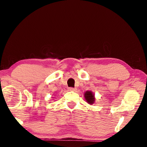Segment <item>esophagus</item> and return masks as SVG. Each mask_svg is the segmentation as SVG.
Segmentation results:
<instances>
[{"label":"esophagus","mask_w":147,"mask_h":147,"mask_svg":"<svg viewBox=\"0 0 147 147\" xmlns=\"http://www.w3.org/2000/svg\"><path fill=\"white\" fill-rule=\"evenodd\" d=\"M68 90H69V91H76V88H68Z\"/></svg>","instance_id":"34e87169"}]
</instances>
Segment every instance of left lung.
Wrapping results in <instances>:
<instances>
[{
  "label": "left lung",
  "mask_w": 147,
  "mask_h": 147,
  "mask_svg": "<svg viewBox=\"0 0 147 147\" xmlns=\"http://www.w3.org/2000/svg\"><path fill=\"white\" fill-rule=\"evenodd\" d=\"M84 97H85L87 102L89 104H93L94 102V100H95L94 94L91 91H86V93H84Z\"/></svg>",
  "instance_id": "obj_1"
}]
</instances>
